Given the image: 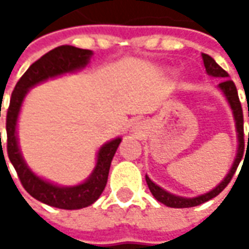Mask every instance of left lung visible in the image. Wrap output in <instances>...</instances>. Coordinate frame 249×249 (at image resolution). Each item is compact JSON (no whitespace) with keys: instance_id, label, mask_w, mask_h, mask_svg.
Returning a JSON list of instances; mask_svg holds the SVG:
<instances>
[{"instance_id":"obj_1","label":"left lung","mask_w":249,"mask_h":249,"mask_svg":"<svg viewBox=\"0 0 249 249\" xmlns=\"http://www.w3.org/2000/svg\"><path fill=\"white\" fill-rule=\"evenodd\" d=\"M202 61H204V66H205L206 73L212 77H220V79H225L222 80V83L217 86V89L222 91V94L225 95L226 101L230 107V109L233 112V119H234L235 124V133H237V154H235V158L233 160V165L230 167V170L227 172V175L225 178L215 187L212 188L211 191H208L205 194H201V196H191V198H187V196H180L176 194H172L166 191L165 188L159 187L158 184H155L147 175H145V180H147V184H148L149 191L152 193V196H155V199L159 201L160 204L163 205L170 206V208H191V206H196L204 204L206 201L215 198L216 196H219L226 186L230 183V180L234 176L237 166L240 163V160L244 155V119H243V108H241V104L238 100V92L235 89V84L230 79H229V74L226 71H223L217 63L215 62L213 58H211L209 55L202 53ZM248 116H249V105H248ZM248 144H249V134H248Z\"/></svg>"}]
</instances>
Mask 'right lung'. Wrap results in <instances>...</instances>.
<instances>
[{
  "label": "right lung",
  "instance_id": "obj_1",
  "mask_svg": "<svg viewBox=\"0 0 249 249\" xmlns=\"http://www.w3.org/2000/svg\"><path fill=\"white\" fill-rule=\"evenodd\" d=\"M92 51L72 45H61L43 55L24 72L16 83L6 113V149L11 163L14 165L24 190L37 201L59 209H82L94 204L102 194L108 181L110 162L119 147L122 137L107 141L97 152V162L91 175L76 186H59L45 180L26 163L18 139V120L23 101L30 89L48 79H55L66 73L84 69L90 63ZM1 144V133H0ZM4 154V152H2Z\"/></svg>",
  "mask_w": 249,
  "mask_h": 249
}]
</instances>
